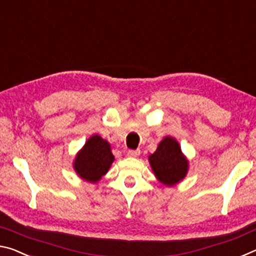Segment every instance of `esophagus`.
<instances>
[{
	"mask_svg": "<svg viewBox=\"0 0 256 256\" xmlns=\"http://www.w3.org/2000/svg\"><path fill=\"white\" fill-rule=\"evenodd\" d=\"M140 154V150H128V156H132V158H136Z\"/></svg>",
	"mask_w": 256,
	"mask_h": 256,
	"instance_id": "esophagus-1",
	"label": "esophagus"
}]
</instances>
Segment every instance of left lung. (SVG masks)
<instances>
[{
    "label": "left lung",
    "mask_w": 256,
    "mask_h": 256,
    "mask_svg": "<svg viewBox=\"0 0 256 256\" xmlns=\"http://www.w3.org/2000/svg\"><path fill=\"white\" fill-rule=\"evenodd\" d=\"M150 163L156 178L166 186L177 184L187 174L188 162L177 140L171 137L163 138L156 152L150 156Z\"/></svg>",
    "instance_id": "obj_1"
}]
</instances>
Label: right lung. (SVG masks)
<instances>
[{"label":"right lung","mask_w":256,"mask_h":256,"mask_svg":"<svg viewBox=\"0 0 256 256\" xmlns=\"http://www.w3.org/2000/svg\"><path fill=\"white\" fill-rule=\"evenodd\" d=\"M114 156L110 144L98 135L92 136L74 160V170L82 179L96 182L108 172Z\"/></svg>","instance_id":"1"}]
</instances>
